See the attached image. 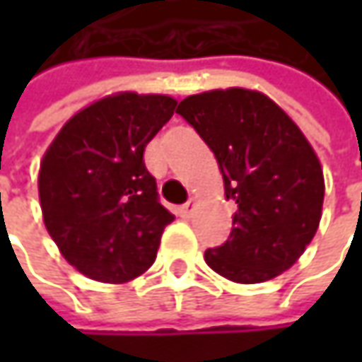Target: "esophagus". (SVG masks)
<instances>
[{
    "mask_svg": "<svg viewBox=\"0 0 362 362\" xmlns=\"http://www.w3.org/2000/svg\"><path fill=\"white\" fill-rule=\"evenodd\" d=\"M193 209H195V202H193V199H189L185 205H181V207H179V214H181V217H191Z\"/></svg>",
    "mask_w": 362,
    "mask_h": 362,
    "instance_id": "34e87169",
    "label": "esophagus"
}]
</instances>
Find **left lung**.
Segmentation results:
<instances>
[{"label": "left lung", "mask_w": 362, "mask_h": 362, "mask_svg": "<svg viewBox=\"0 0 362 362\" xmlns=\"http://www.w3.org/2000/svg\"><path fill=\"white\" fill-rule=\"evenodd\" d=\"M177 112L214 151L226 199L238 205L228 242L205 252L207 266L238 284L288 270L313 242L325 202L320 160L296 122L245 88L193 94Z\"/></svg>", "instance_id": "obj_1"}]
</instances>
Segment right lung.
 Segmentation results:
<instances>
[{
	"label": "right lung",
	"mask_w": 362,
	"mask_h": 362,
	"mask_svg": "<svg viewBox=\"0 0 362 362\" xmlns=\"http://www.w3.org/2000/svg\"><path fill=\"white\" fill-rule=\"evenodd\" d=\"M175 106L165 94L100 98L64 124L42 159L37 191L46 230L68 264L92 280L129 282L157 257L175 216L159 203L143 153Z\"/></svg>",
	"instance_id": "1"
}]
</instances>
